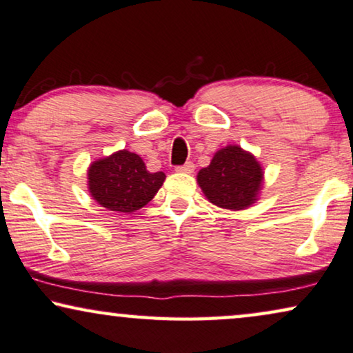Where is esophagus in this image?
Listing matches in <instances>:
<instances>
[{
    "label": "esophagus",
    "mask_w": 353,
    "mask_h": 353,
    "mask_svg": "<svg viewBox=\"0 0 353 353\" xmlns=\"http://www.w3.org/2000/svg\"><path fill=\"white\" fill-rule=\"evenodd\" d=\"M176 170H178V172H183V173H192V172H194V163H192V162H186L185 165L176 167Z\"/></svg>",
    "instance_id": "obj_1"
}]
</instances>
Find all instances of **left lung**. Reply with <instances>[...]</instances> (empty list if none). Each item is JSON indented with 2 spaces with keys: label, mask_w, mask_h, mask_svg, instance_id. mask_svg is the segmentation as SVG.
<instances>
[{
  "label": "left lung",
  "mask_w": 353,
  "mask_h": 353,
  "mask_svg": "<svg viewBox=\"0 0 353 353\" xmlns=\"http://www.w3.org/2000/svg\"><path fill=\"white\" fill-rule=\"evenodd\" d=\"M197 183L212 204L221 209L243 210L257 201L263 168L243 148L226 146L215 152L210 165L201 168Z\"/></svg>",
  "instance_id": "left-lung-1"
}]
</instances>
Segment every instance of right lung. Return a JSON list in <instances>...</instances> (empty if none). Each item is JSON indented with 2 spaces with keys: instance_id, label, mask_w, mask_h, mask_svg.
Here are the masks:
<instances>
[{
  "instance_id": "right-lung-1",
  "label": "right lung",
  "mask_w": 353,
  "mask_h": 353,
  "mask_svg": "<svg viewBox=\"0 0 353 353\" xmlns=\"http://www.w3.org/2000/svg\"><path fill=\"white\" fill-rule=\"evenodd\" d=\"M165 181V173H151L138 154L127 149L94 161L88 168V190L99 205L132 214L152 201Z\"/></svg>"
}]
</instances>
